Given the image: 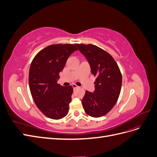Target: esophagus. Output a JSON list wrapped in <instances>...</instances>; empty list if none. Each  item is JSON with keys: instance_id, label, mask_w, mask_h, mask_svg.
<instances>
[{"instance_id": "esophagus-1", "label": "esophagus", "mask_w": 157, "mask_h": 157, "mask_svg": "<svg viewBox=\"0 0 157 157\" xmlns=\"http://www.w3.org/2000/svg\"><path fill=\"white\" fill-rule=\"evenodd\" d=\"M72 86H73V88H74V89H75V88H77L78 86H77V85H76L75 84H72Z\"/></svg>"}]
</instances>
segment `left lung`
I'll list each match as a JSON object with an SVG mask.
<instances>
[{
	"instance_id": "obj_1",
	"label": "left lung",
	"mask_w": 157,
	"mask_h": 157,
	"mask_svg": "<svg viewBox=\"0 0 157 157\" xmlns=\"http://www.w3.org/2000/svg\"><path fill=\"white\" fill-rule=\"evenodd\" d=\"M86 58L91 73L96 76L94 92L86 91L82 104L87 115L103 117L115 106L122 86V75L113 57L93 44H76Z\"/></svg>"
}]
</instances>
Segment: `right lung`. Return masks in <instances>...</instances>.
<instances>
[{
  "instance_id": "obj_1",
  "label": "right lung",
  "mask_w": 157,
  "mask_h": 157,
  "mask_svg": "<svg viewBox=\"0 0 157 157\" xmlns=\"http://www.w3.org/2000/svg\"><path fill=\"white\" fill-rule=\"evenodd\" d=\"M78 49L76 44H52L40 51L33 59L29 74L31 96L45 116L58 120L67 115L73 88L58 84L59 73L71 54Z\"/></svg>"
}]
</instances>
